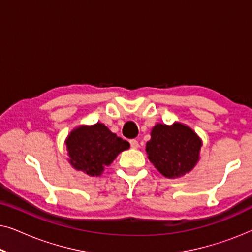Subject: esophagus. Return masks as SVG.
Segmentation results:
<instances>
[{"label": "esophagus", "instance_id": "esophagus-1", "mask_svg": "<svg viewBox=\"0 0 252 252\" xmlns=\"http://www.w3.org/2000/svg\"><path fill=\"white\" fill-rule=\"evenodd\" d=\"M129 144H130V147L134 148V149H136V148H139V142H137V140H135V139L130 140V141H129Z\"/></svg>", "mask_w": 252, "mask_h": 252}]
</instances>
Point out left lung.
<instances>
[{
	"instance_id": "left-lung-1",
	"label": "left lung",
	"mask_w": 252,
	"mask_h": 252,
	"mask_svg": "<svg viewBox=\"0 0 252 252\" xmlns=\"http://www.w3.org/2000/svg\"><path fill=\"white\" fill-rule=\"evenodd\" d=\"M202 142L195 132L182 124H157L151 130L146 151L154 166L167 178L181 177L198 160Z\"/></svg>"
}]
</instances>
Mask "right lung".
<instances>
[{"label":"right lung","mask_w":252,"mask_h":252,"mask_svg":"<svg viewBox=\"0 0 252 252\" xmlns=\"http://www.w3.org/2000/svg\"><path fill=\"white\" fill-rule=\"evenodd\" d=\"M70 163L75 170L91 177H98L117 155L128 149L129 143L110 132L103 124L80 126L66 139Z\"/></svg>","instance_id":"right-lung-1"}]
</instances>
